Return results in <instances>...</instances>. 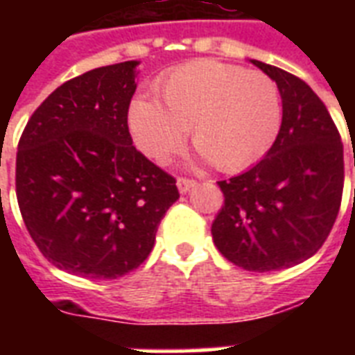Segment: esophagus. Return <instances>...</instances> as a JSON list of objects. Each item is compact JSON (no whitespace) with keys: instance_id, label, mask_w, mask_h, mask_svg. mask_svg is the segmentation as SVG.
I'll return each mask as SVG.
<instances>
[{"instance_id":"34e87169","label":"esophagus","mask_w":355,"mask_h":355,"mask_svg":"<svg viewBox=\"0 0 355 355\" xmlns=\"http://www.w3.org/2000/svg\"><path fill=\"white\" fill-rule=\"evenodd\" d=\"M177 186H178V191H180V193H188L189 189L195 186V180H193V178L178 177L177 178Z\"/></svg>"}]
</instances>
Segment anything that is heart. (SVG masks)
<instances>
[{"label": "heart", "instance_id": "obj_1", "mask_svg": "<svg viewBox=\"0 0 355 355\" xmlns=\"http://www.w3.org/2000/svg\"><path fill=\"white\" fill-rule=\"evenodd\" d=\"M156 96L136 97L128 128L145 156L166 162L191 132L195 147L219 171L259 162L282 127L280 88L269 75L219 60H195L156 83Z\"/></svg>", "mask_w": 355, "mask_h": 355}]
</instances>
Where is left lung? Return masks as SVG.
I'll return each mask as SVG.
<instances>
[{
	"instance_id": "obj_1",
	"label": "left lung",
	"mask_w": 355,
	"mask_h": 355,
	"mask_svg": "<svg viewBox=\"0 0 355 355\" xmlns=\"http://www.w3.org/2000/svg\"><path fill=\"white\" fill-rule=\"evenodd\" d=\"M252 64L280 88L282 127L263 160L217 182L225 205L211 236L228 261L269 272L302 263L330 236L341 208L345 160L341 134L319 96L289 71Z\"/></svg>"
}]
</instances>
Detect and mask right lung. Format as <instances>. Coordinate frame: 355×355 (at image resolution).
<instances>
[{
  "instance_id": "right-lung-1",
  "label": "right lung",
  "mask_w": 355,
  "mask_h": 355,
  "mask_svg": "<svg viewBox=\"0 0 355 355\" xmlns=\"http://www.w3.org/2000/svg\"><path fill=\"white\" fill-rule=\"evenodd\" d=\"M134 60L58 86L25 125L16 197L33 241L55 267L112 280L138 269L178 199L177 180L132 145Z\"/></svg>"
}]
</instances>
